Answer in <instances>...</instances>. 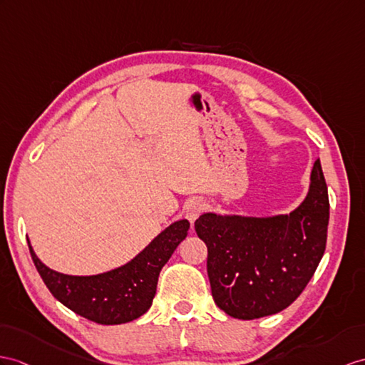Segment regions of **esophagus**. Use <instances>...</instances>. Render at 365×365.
Here are the masks:
<instances>
[{"instance_id":"1","label":"esophagus","mask_w":365,"mask_h":365,"mask_svg":"<svg viewBox=\"0 0 365 365\" xmlns=\"http://www.w3.org/2000/svg\"><path fill=\"white\" fill-rule=\"evenodd\" d=\"M202 210H204V204L201 201H190L184 209V215L190 221V223H195V220L201 215Z\"/></svg>"}]
</instances>
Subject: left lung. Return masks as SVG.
Returning <instances> with one entry per match:
<instances>
[{
	"instance_id": "8db88e82",
	"label": "left lung",
	"mask_w": 365,
	"mask_h": 365,
	"mask_svg": "<svg viewBox=\"0 0 365 365\" xmlns=\"http://www.w3.org/2000/svg\"><path fill=\"white\" fill-rule=\"evenodd\" d=\"M328 218L330 202L319 159L305 200L285 215L202 213L195 230L207 246V275L218 308L252 321L289 307L325 252Z\"/></svg>"
}]
</instances>
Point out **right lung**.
Instances as JSON below:
<instances>
[{"label":"right lung","mask_w":365,"mask_h":365,"mask_svg":"<svg viewBox=\"0 0 365 365\" xmlns=\"http://www.w3.org/2000/svg\"><path fill=\"white\" fill-rule=\"evenodd\" d=\"M190 223L178 220L155 237L135 259L96 275H68L48 268L34 252L35 268L51 294L88 321L119 325L135 321L152 307L158 277L173 251L187 237Z\"/></svg>","instance_id":"right-lung-1"}]
</instances>
